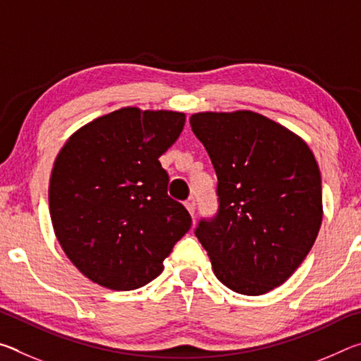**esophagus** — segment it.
<instances>
[{
	"instance_id": "1",
	"label": "esophagus",
	"mask_w": 361,
	"mask_h": 361,
	"mask_svg": "<svg viewBox=\"0 0 361 361\" xmlns=\"http://www.w3.org/2000/svg\"><path fill=\"white\" fill-rule=\"evenodd\" d=\"M185 207L188 209V212L191 213V215H194V212H195V199L194 197H189L186 202H185Z\"/></svg>"
}]
</instances>
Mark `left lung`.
<instances>
[{"instance_id":"1","label":"left lung","mask_w":361,"mask_h":361,"mask_svg":"<svg viewBox=\"0 0 361 361\" xmlns=\"http://www.w3.org/2000/svg\"><path fill=\"white\" fill-rule=\"evenodd\" d=\"M191 129L218 176V212L194 234L223 285L247 296L288 280L322 224V176L301 138L253 111L197 113Z\"/></svg>"}]
</instances>
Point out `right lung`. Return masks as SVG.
<instances>
[{
    "mask_svg": "<svg viewBox=\"0 0 361 361\" xmlns=\"http://www.w3.org/2000/svg\"><path fill=\"white\" fill-rule=\"evenodd\" d=\"M185 121L176 111L122 108L81 127L60 149L49 185L54 232L92 282L118 291L149 283L191 228L159 162Z\"/></svg>",
    "mask_w": 361,
    "mask_h": 361,
    "instance_id": "add662e5",
    "label": "right lung"
}]
</instances>
